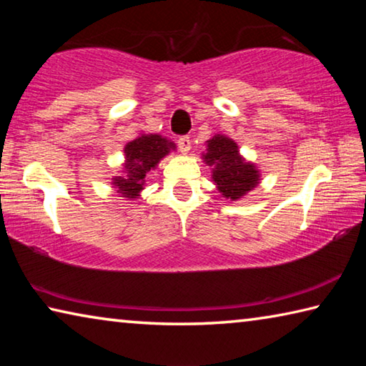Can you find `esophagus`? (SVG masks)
<instances>
[{
	"mask_svg": "<svg viewBox=\"0 0 366 366\" xmlns=\"http://www.w3.org/2000/svg\"><path fill=\"white\" fill-rule=\"evenodd\" d=\"M177 145H179V150H181L184 154H187L192 148V140L189 137H181L177 140Z\"/></svg>",
	"mask_w": 366,
	"mask_h": 366,
	"instance_id": "esophagus-1",
	"label": "esophagus"
}]
</instances>
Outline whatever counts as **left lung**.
<instances>
[{
    "mask_svg": "<svg viewBox=\"0 0 366 366\" xmlns=\"http://www.w3.org/2000/svg\"><path fill=\"white\" fill-rule=\"evenodd\" d=\"M203 163L212 169L216 190L229 202H237L249 195L262 182L258 166L244 158L237 142L224 134H214L205 142Z\"/></svg>",
    "mask_w": 366,
    "mask_h": 366,
    "instance_id": "8db88e82",
    "label": "left lung"
}]
</instances>
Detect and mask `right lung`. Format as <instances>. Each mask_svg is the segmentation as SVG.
Returning a JSON list of instances; mask_svg holds the SVG:
<instances>
[{"label":"right lung","mask_w":366,"mask_h":366,"mask_svg":"<svg viewBox=\"0 0 366 366\" xmlns=\"http://www.w3.org/2000/svg\"><path fill=\"white\" fill-rule=\"evenodd\" d=\"M176 152V144L161 134L140 132L134 140L124 145V163L119 174L111 179V187L126 200L140 198L145 189L147 176L154 171L161 159Z\"/></svg>","instance_id":"add662e5"}]
</instances>
